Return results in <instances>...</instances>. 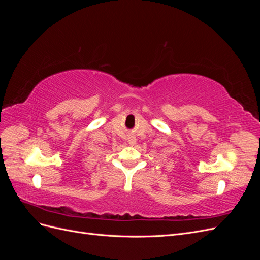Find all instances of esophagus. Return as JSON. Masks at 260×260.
<instances>
[{"mask_svg": "<svg viewBox=\"0 0 260 260\" xmlns=\"http://www.w3.org/2000/svg\"><path fill=\"white\" fill-rule=\"evenodd\" d=\"M128 142H129V144H130V145H135V144L137 143V139H136V137L130 136V137L128 138Z\"/></svg>", "mask_w": 260, "mask_h": 260, "instance_id": "34e87169", "label": "esophagus"}]
</instances>
